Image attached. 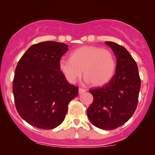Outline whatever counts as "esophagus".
<instances>
[{
  "label": "esophagus",
  "instance_id": "34e87169",
  "mask_svg": "<svg viewBox=\"0 0 155 155\" xmlns=\"http://www.w3.org/2000/svg\"><path fill=\"white\" fill-rule=\"evenodd\" d=\"M86 91H87V90H85V89H83V88H81V87H79V94H82V93H84V92H85Z\"/></svg>",
  "mask_w": 155,
  "mask_h": 155
}]
</instances>
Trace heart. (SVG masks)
<instances>
[{
	"label": "heart",
	"mask_w": 155,
	"mask_h": 155,
	"mask_svg": "<svg viewBox=\"0 0 155 155\" xmlns=\"http://www.w3.org/2000/svg\"><path fill=\"white\" fill-rule=\"evenodd\" d=\"M59 67L68 82L75 83L84 72L87 82L98 87L106 84L111 79L116 63L113 54L108 49L95 46H84L73 51L71 59H60Z\"/></svg>",
	"instance_id": "heart-1"
}]
</instances>
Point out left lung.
<instances>
[{
	"instance_id": "obj_1",
	"label": "left lung",
	"mask_w": 155,
	"mask_h": 155,
	"mask_svg": "<svg viewBox=\"0 0 155 155\" xmlns=\"http://www.w3.org/2000/svg\"><path fill=\"white\" fill-rule=\"evenodd\" d=\"M117 57L116 73L101 87L90 90L93 102L87 108L91 123L103 130H114L133 116L140 88L137 64L128 51L114 42L106 41Z\"/></svg>"
}]
</instances>
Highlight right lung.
Wrapping results in <instances>:
<instances>
[{
    "instance_id": "right-lung-1",
    "label": "right lung",
    "mask_w": 155,
    "mask_h": 155,
    "mask_svg": "<svg viewBox=\"0 0 155 155\" xmlns=\"http://www.w3.org/2000/svg\"><path fill=\"white\" fill-rule=\"evenodd\" d=\"M68 45L44 41L32 45L19 60L13 80L17 111L28 124L50 130L65 120L69 103L79 87L68 82L60 70Z\"/></svg>"
}]
</instances>
